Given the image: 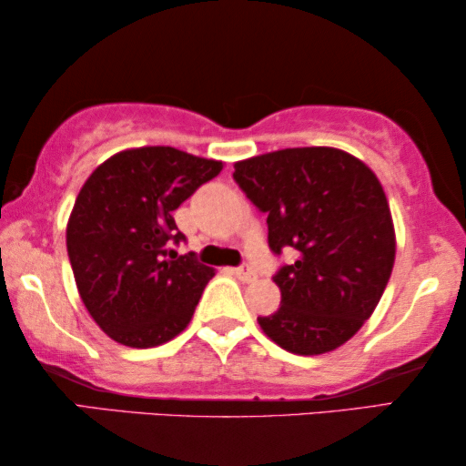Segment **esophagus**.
Masks as SVG:
<instances>
[{
	"label": "esophagus",
	"mask_w": 466,
	"mask_h": 466,
	"mask_svg": "<svg viewBox=\"0 0 466 466\" xmlns=\"http://www.w3.org/2000/svg\"><path fill=\"white\" fill-rule=\"evenodd\" d=\"M233 273H235V278L241 279V282H254V279H257V271H254L250 265L235 267Z\"/></svg>",
	"instance_id": "esophagus-1"
}]
</instances>
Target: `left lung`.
Masks as SVG:
<instances>
[{
    "label": "left lung",
    "instance_id": "8db88e82",
    "mask_svg": "<svg viewBox=\"0 0 466 466\" xmlns=\"http://www.w3.org/2000/svg\"><path fill=\"white\" fill-rule=\"evenodd\" d=\"M233 180L267 214L271 252L297 250L273 276L282 303L258 318L263 333L301 356L339 348L373 314L392 273L397 241L380 180L327 146L246 158Z\"/></svg>",
    "mask_w": 466,
    "mask_h": 466
}]
</instances>
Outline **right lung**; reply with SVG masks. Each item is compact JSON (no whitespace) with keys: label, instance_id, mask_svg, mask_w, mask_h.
Returning a JSON list of instances; mask_svg holds the SVG:
<instances>
[{"label":"right lung","instance_id":"obj_1","mask_svg":"<svg viewBox=\"0 0 466 466\" xmlns=\"http://www.w3.org/2000/svg\"><path fill=\"white\" fill-rule=\"evenodd\" d=\"M222 163L171 146H144L107 158L88 176L67 222V257L80 299L106 335L155 348L188 327L214 278L187 241L174 209Z\"/></svg>","mask_w":466,"mask_h":466}]
</instances>
